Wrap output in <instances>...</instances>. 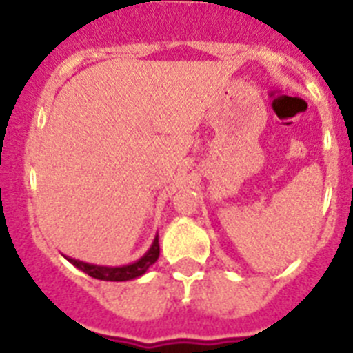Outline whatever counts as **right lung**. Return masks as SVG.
Here are the masks:
<instances>
[{
	"instance_id": "add662e5",
	"label": "right lung",
	"mask_w": 353,
	"mask_h": 353,
	"mask_svg": "<svg viewBox=\"0 0 353 353\" xmlns=\"http://www.w3.org/2000/svg\"><path fill=\"white\" fill-rule=\"evenodd\" d=\"M159 235H155L154 242L150 245L148 251L143 254L139 260L132 261L129 265H120V267H109V265H95V263H86V261L76 260V258L63 256L70 261L74 267H77L79 270H83L84 274L95 277V279H101V281H130V279H136V277L143 276L146 270L152 267V265L157 261L159 258Z\"/></svg>"
}]
</instances>
